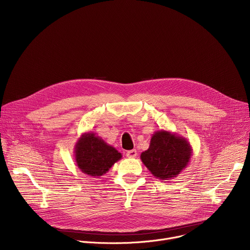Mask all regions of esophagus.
Segmentation results:
<instances>
[{
  "instance_id": "1",
  "label": "esophagus",
  "mask_w": 250,
  "mask_h": 250,
  "mask_svg": "<svg viewBox=\"0 0 250 250\" xmlns=\"http://www.w3.org/2000/svg\"><path fill=\"white\" fill-rule=\"evenodd\" d=\"M136 155H137V152H136L135 149L128 150V151L126 152V156H127L128 158H134V157H136Z\"/></svg>"
}]
</instances>
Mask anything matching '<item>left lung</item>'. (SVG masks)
<instances>
[{
    "instance_id": "obj_1",
    "label": "left lung",
    "mask_w": 250,
    "mask_h": 250,
    "mask_svg": "<svg viewBox=\"0 0 250 250\" xmlns=\"http://www.w3.org/2000/svg\"><path fill=\"white\" fill-rule=\"evenodd\" d=\"M193 150L190 142L183 136L167 130L152 134L147 150L140 159L150 173L159 180L176 178L190 162Z\"/></svg>"
}]
</instances>
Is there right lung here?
I'll return each instance as SVG.
<instances>
[{
  "mask_svg": "<svg viewBox=\"0 0 250 250\" xmlns=\"http://www.w3.org/2000/svg\"><path fill=\"white\" fill-rule=\"evenodd\" d=\"M74 156L78 168L84 174L100 177L108 172L123 155L96 133L84 132L76 142Z\"/></svg>",
  "mask_w": 250,
  "mask_h": 250,
  "instance_id": "add662e5",
  "label": "right lung"
}]
</instances>
